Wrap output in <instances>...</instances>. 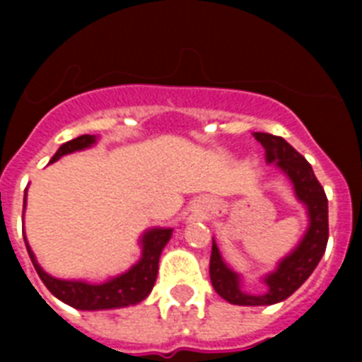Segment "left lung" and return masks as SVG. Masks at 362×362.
<instances>
[{"instance_id":"obj_1","label":"left lung","mask_w":362,"mask_h":362,"mask_svg":"<svg viewBox=\"0 0 362 362\" xmlns=\"http://www.w3.org/2000/svg\"><path fill=\"white\" fill-rule=\"evenodd\" d=\"M253 136L264 148L267 163H274L291 182L295 197L306 209L308 227L297 246L278 261L272 272L261 278L264 284L263 293H247L242 289V276L223 261L214 238L210 255V280L216 293L227 303L238 306H270L286 300L297 291L323 257L329 240V206L312 165L289 142L270 133H253Z\"/></svg>"}]
</instances>
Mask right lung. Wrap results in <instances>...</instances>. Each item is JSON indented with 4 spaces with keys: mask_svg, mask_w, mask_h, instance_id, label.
Returning a JSON list of instances; mask_svg holds the SVG:
<instances>
[{
    "mask_svg": "<svg viewBox=\"0 0 362 362\" xmlns=\"http://www.w3.org/2000/svg\"><path fill=\"white\" fill-rule=\"evenodd\" d=\"M95 142H98L95 135L76 136V139L65 142L58 148V152L54 153L50 163L58 161L59 158H64L67 153L92 148ZM173 231H175L173 227H152V229L142 233V237L139 238L141 259L129 270H125L118 276H112V278L101 281V284H92L88 280L54 278L48 272H45L41 264L37 263L35 253L30 247L25 237L24 242L25 247H28V253H30L31 263L35 267L37 274L42 280V284L48 287V291L52 293L56 298H59L62 303L73 306V308L93 312V310H115L133 306V304H139L150 295L153 284H156V278H158L159 255H161L163 247L167 246V242L173 237Z\"/></svg>",
    "mask_w": 362,
    "mask_h": 362,
    "instance_id": "1",
    "label": "right lung"
}]
</instances>
